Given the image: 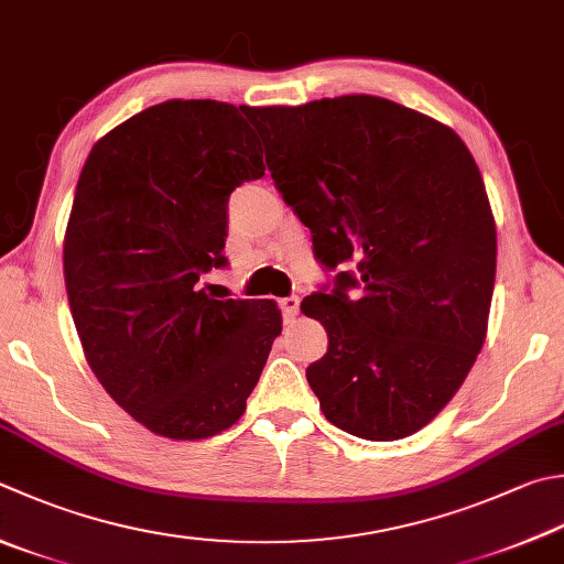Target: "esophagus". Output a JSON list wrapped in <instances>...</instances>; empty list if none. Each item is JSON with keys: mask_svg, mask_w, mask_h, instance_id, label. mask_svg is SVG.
Masks as SVG:
<instances>
[{"mask_svg": "<svg viewBox=\"0 0 564 564\" xmlns=\"http://www.w3.org/2000/svg\"><path fill=\"white\" fill-rule=\"evenodd\" d=\"M280 310L286 322H290V318L300 314V296H284V300H280Z\"/></svg>", "mask_w": 564, "mask_h": 564, "instance_id": "1", "label": "esophagus"}]
</instances>
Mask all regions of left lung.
Masks as SVG:
<instances>
[{
	"mask_svg": "<svg viewBox=\"0 0 564 564\" xmlns=\"http://www.w3.org/2000/svg\"><path fill=\"white\" fill-rule=\"evenodd\" d=\"M246 115L316 258L358 260L334 292L302 302L328 336L306 368L324 417L360 440L410 437L462 388L486 338L496 220L479 166L452 127L376 95Z\"/></svg>",
	"mask_w": 564,
	"mask_h": 564,
	"instance_id": "obj_1",
	"label": "left lung"
}]
</instances>
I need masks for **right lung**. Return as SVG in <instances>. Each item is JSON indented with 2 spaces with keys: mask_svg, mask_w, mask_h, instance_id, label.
Listing matches in <instances>:
<instances>
[{
  "mask_svg": "<svg viewBox=\"0 0 564 564\" xmlns=\"http://www.w3.org/2000/svg\"><path fill=\"white\" fill-rule=\"evenodd\" d=\"M240 109L152 105L93 144L73 196L63 278L85 360L159 437L232 427L282 332L274 300H214L196 284L228 262L230 194L264 176Z\"/></svg>",
  "mask_w": 564,
  "mask_h": 564,
  "instance_id": "add662e5",
  "label": "right lung"
}]
</instances>
